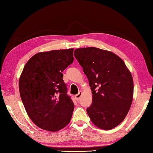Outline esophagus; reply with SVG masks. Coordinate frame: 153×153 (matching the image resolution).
<instances>
[{
    "instance_id": "1",
    "label": "esophagus",
    "mask_w": 153,
    "mask_h": 153,
    "mask_svg": "<svg viewBox=\"0 0 153 153\" xmlns=\"http://www.w3.org/2000/svg\"><path fill=\"white\" fill-rule=\"evenodd\" d=\"M82 91H79V92H78V94H76L75 96V98L76 99V100H77V101L79 100L81 96H82Z\"/></svg>"
}]
</instances>
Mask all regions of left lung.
<instances>
[{
	"label": "left lung",
	"mask_w": 153,
	"mask_h": 153,
	"mask_svg": "<svg viewBox=\"0 0 153 153\" xmlns=\"http://www.w3.org/2000/svg\"><path fill=\"white\" fill-rule=\"evenodd\" d=\"M86 75L92 94L87 112L95 126L108 130L123 121L133 101V81L123 60L107 50L95 47L74 52Z\"/></svg>",
	"instance_id": "left-lung-1"
}]
</instances>
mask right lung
Listing matches in <instances>:
<instances>
[{
  "label": "right lung",
  "mask_w": 153,
  "mask_h": 153,
  "mask_svg": "<svg viewBox=\"0 0 153 153\" xmlns=\"http://www.w3.org/2000/svg\"><path fill=\"white\" fill-rule=\"evenodd\" d=\"M73 48L39 52L25 65L19 80L22 103L37 126L57 131L69 124L74 103L62 72L73 62Z\"/></svg>",
  "instance_id": "right-lung-1"
}]
</instances>
